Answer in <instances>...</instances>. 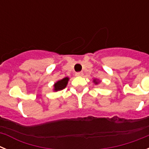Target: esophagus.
Segmentation results:
<instances>
[{
  "instance_id": "34e87169",
  "label": "esophagus",
  "mask_w": 149,
  "mask_h": 149,
  "mask_svg": "<svg viewBox=\"0 0 149 149\" xmlns=\"http://www.w3.org/2000/svg\"><path fill=\"white\" fill-rule=\"evenodd\" d=\"M75 75H76V76H79V77H81V76L84 75V73H83L82 72H76V73H75Z\"/></svg>"
}]
</instances>
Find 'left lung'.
Returning a JSON list of instances; mask_svg holds the SVG:
<instances>
[{
  "label": "left lung",
  "mask_w": 149,
  "mask_h": 149,
  "mask_svg": "<svg viewBox=\"0 0 149 149\" xmlns=\"http://www.w3.org/2000/svg\"><path fill=\"white\" fill-rule=\"evenodd\" d=\"M93 83H94V84H95V85H97V84H99L100 81H99V80H98V79H94V80H93Z\"/></svg>",
  "instance_id": "left-lung-1"
}]
</instances>
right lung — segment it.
<instances>
[{"label": "right lung", "mask_w": 149, "mask_h": 149, "mask_svg": "<svg viewBox=\"0 0 149 149\" xmlns=\"http://www.w3.org/2000/svg\"><path fill=\"white\" fill-rule=\"evenodd\" d=\"M68 81H69V77H66L64 78L59 80L54 84V89L53 90L54 92H58V91L62 90V89H65L66 87L67 84H68Z\"/></svg>", "instance_id": "add662e5"}]
</instances>
